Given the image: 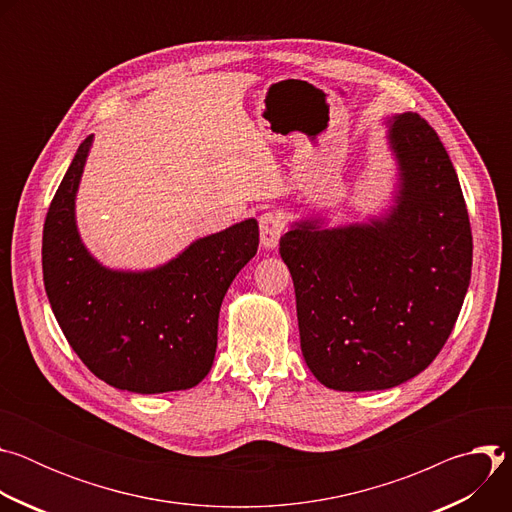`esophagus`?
I'll return each mask as SVG.
<instances>
[{"label": "esophagus", "mask_w": 512, "mask_h": 512, "mask_svg": "<svg viewBox=\"0 0 512 512\" xmlns=\"http://www.w3.org/2000/svg\"><path fill=\"white\" fill-rule=\"evenodd\" d=\"M285 229V221L279 212H263L259 216V233H261V245L265 249H275L279 243V237Z\"/></svg>", "instance_id": "1"}]
</instances>
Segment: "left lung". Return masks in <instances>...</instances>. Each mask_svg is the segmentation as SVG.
Segmentation results:
<instances>
[{
    "instance_id": "8db88e82",
    "label": "left lung",
    "mask_w": 512,
    "mask_h": 512,
    "mask_svg": "<svg viewBox=\"0 0 512 512\" xmlns=\"http://www.w3.org/2000/svg\"><path fill=\"white\" fill-rule=\"evenodd\" d=\"M395 204L369 223L296 221L279 253L308 369L334 391L397 387L440 354L462 310L472 231L452 160L417 113L389 119Z\"/></svg>"
}]
</instances>
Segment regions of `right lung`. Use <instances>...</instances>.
I'll use <instances>...</instances> for the list:
<instances>
[{"label": "right lung", "mask_w": 512, "mask_h": 512, "mask_svg": "<svg viewBox=\"0 0 512 512\" xmlns=\"http://www.w3.org/2000/svg\"><path fill=\"white\" fill-rule=\"evenodd\" d=\"M91 145L93 135L79 145L44 223L42 271L56 322L87 369L115 389H192L212 367L218 312L257 253L259 225L247 218L196 239L156 269H109L85 247L75 216Z\"/></svg>", "instance_id": "add662e5"}]
</instances>
